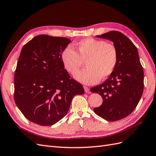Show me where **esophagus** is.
Segmentation results:
<instances>
[{
  "label": "esophagus",
  "mask_w": 156,
  "mask_h": 156,
  "mask_svg": "<svg viewBox=\"0 0 156 156\" xmlns=\"http://www.w3.org/2000/svg\"><path fill=\"white\" fill-rule=\"evenodd\" d=\"M84 91H85L86 93L90 92V88L88 87H87V86H84Z\"/></svg>",
  "instance_id": "34e87169"
}]
</instances>
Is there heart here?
Returning <instances> with one entry per match:
<instances>
[{"label":"heart","mask_w":156,"mask_h":156,"mask_svg":"<svg viewBox=\"0 0 156 156\" xmlns=\"http://www.w3.org/2000/svg\"><path fill=\"white\" fill-rule=\"evenodd\" d=\"M78 53L71 46H67L60 55L65 69L73 75L86 62L87 68L75 75L78 81L92 84L99 80L108 77L114 72L119 61L116 47L105 40L87 37L76 44Z\"/></svg>","instance_id":"heart-1"}]
</instances>
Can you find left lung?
Returning <instances> with one entry per match:
<instances>
[{
    "label": "left lung",
    "instance_id": "8db88e82",
    "mask_svg": "<svg viewBox=\"0 0 156 156\" xmlns=\"http://www.w3.org/2000/svg\"><path fill=\"white\" fill-rule=\"evenodd\" d=\"M98 37L114 43L119 61L113 72L103 84L90 89L103 98L101 106L94 111L107 121H116L129 115L139 103L144 89V72L137 49L122 32L112 30Z\"/></svg>",
    "mask_w": 156,
    "mask_h": 156
}]
</instances>
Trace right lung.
I'll return each instance as SVG.
<instances>
[{"label": "right lung", "mask_w": 156, "mask_h": 156, "mask_svg": "<svg viewBox=\"0 0 156 156\" xmlns=\"http://www.w3.org/2000/svg\"><path fill=\"white\" fill-rule=\"evenodd\" d=\"M66 37L41 34L23 47L14 75V100L27 119L43 126L66 115L75 95L84 90L64 69L60 55Z\"/></svg>", "instance_id": "obj_1"}]
</instances>
